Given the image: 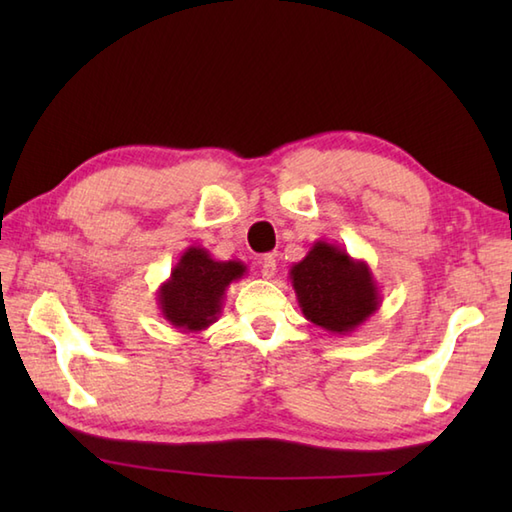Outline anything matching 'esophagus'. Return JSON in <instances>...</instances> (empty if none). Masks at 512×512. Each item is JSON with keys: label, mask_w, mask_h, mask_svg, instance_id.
Returning <instances> with one entry per match:
<instances>
[{"label": "esophagus", "mask_w": 512, "mask_h": 512, "mask_svg": "<svg viewBox=\"0 0 512 512\" xmlns=\"http://www.w3.org/2000/svg\"><path fill=\"white\" fill-rule=\"evenodd\" d=\"M277 275V259L273 255H266L262 259V277L264 279H273Z\"/></svg>", "instance_id": "obj_1"}]
</instances>
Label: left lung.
Listing matches in <instances>:
<instances>
[{
  "instance_id": "1",
  "label": "left lung",
  "mask_w": 512,
  "mask_h": 512,
  "mask_svg": "<svg viewBox=\"0 0 512 512\" xmlns=\"http://www.w3.org/2000/svg\"><path fill=\"white\" fill-rule=\"evenodd\" d=\"M303 317L332 334H352L380 308V290L363 259L319 239L290 268Z\"/></svg>"
}]
</instances>
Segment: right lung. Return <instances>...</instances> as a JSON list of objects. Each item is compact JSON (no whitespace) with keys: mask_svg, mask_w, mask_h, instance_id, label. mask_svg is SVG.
I'll use <instances>...</instances> for the list:
<instances>
[{"mask_svg":"<svg viewBox=\"0 0 512 512\" xmlns=\"http://www.w3.org/2000/svg\"><path fill=\"white\" fill-rule=\"evenodd\" d=\"M244 275V262H220L206 248L189 246L156 292L162 319L184 334L206 330L220 319L226 288Z\"/></svg>","mask_w":512,"mask_h":512,"instance_id":"right-lung-1","label":"right lung"}]
</instances>
